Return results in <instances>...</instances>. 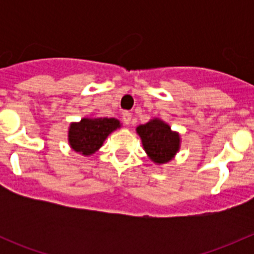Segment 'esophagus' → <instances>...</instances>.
Listing matches in <instances>:
<instances>
[{"label": "esophagus", "instance_id": "obj_1", "mask_svg": "<svg viewBox=\"0 0 254 254\" xmlns=\"http://www.w3.org/2000/svg\"><path fill=\"white\" fill-rule=\"evenodd\" d=\"M123 122H124V124L129 125L130 122H131V113L125 112L124 114H123Z\"/></svg>", "mask_w": 254, "mask_h": 254}]
</instances>
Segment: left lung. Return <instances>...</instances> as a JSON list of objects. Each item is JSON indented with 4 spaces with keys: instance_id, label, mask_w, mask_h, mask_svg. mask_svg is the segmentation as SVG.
Segmentation results:
<instances>
[{
    "instance_id": "left-lung-1",
    "label": "left lung",
    "mask_w": 254,
    "mask_h": 254,
    "mask_svg": "<svg viewBox=\"0 0 254 254\" xmlns=\"http://www.w3.org/2000/svg\"><path fill=\"white\" fill-rule=\"evenodd\" d=\"M136 132L141 137L145 152L157 165L170 162L181 147L178 132L172 131L170 125L157 118L139 125Z\"/></svg>"
}]
</instances>
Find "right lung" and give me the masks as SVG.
Wrapping results in <instances>:
<instances>
[{"label": "right lung", "instance_id": "add662e5", "mask_svg": "<svg viewBox=\"0 0 254 254\" xmlns=\"http://www.w3.org/2000/svg\"><path fill=\"white\" fill-rule=\"evenodd\" d=\"M120 122L115 118H83L72 123L68 129V143L76 152L93 155L102 147L108 135L119 129Z\"/></svg>", "mask_w": 254, "mask_h": 254}]
</instances>
